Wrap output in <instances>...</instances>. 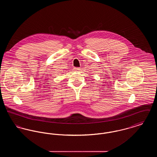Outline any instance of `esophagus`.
<instances>
[{
	"instance_id": "esophagus-1",
	"label": "esophagus",
	"mask_w": 157,
	"mask_h": 157,
	"mask_svg": "<svg viewBox=\"0 0 157 157\" xmlns=\"http://www.w3.org/2000/svg\"><path fill=\"white\" fill-rule=\"evenodd\" d=\"M74 70L75 71H79L81 70V68L80 67H74Z\"/></svg>"
}]
</instances>
